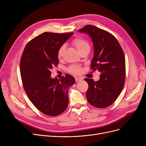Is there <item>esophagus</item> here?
I'll list each match as a JSON object with an SVG mask.
<instances>
[{
    "label": "esophagus",
    "instance_id": "esophagus-1",
    "mask_svg": "<svg viewBox=\"0 0 146 146\" xmlns=\"http://www.w3.org/2000/svg\"><path fill=\"white\" fill-rule=\"evenodd\" d=\"M82 79V78H78V77H76L75 78V80L76 82H78V81H80Z\"/></svg>",
    "mask_w": 146,
    "mask_h": 146
}]
</instances>
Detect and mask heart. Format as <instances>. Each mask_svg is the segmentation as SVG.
<instances>
[{"label": "heart", "instance_id": "b5f03b06", "mask_svg": "<svg viewBox=\"0 0 146 146\" xmlns=\"http://www.w3.org/2000/svg\"><path fill=\"white\" fill-rule=\"evenodd\" d=\"M73 44L78 49V50L80 52L81 51L86 49V48H90V45L89 42L83 38H76L72 41ZM66 49V45L63 44L61 46V47L58 48V52H57V56L60 58L62 57L64 52ZM68 72H70L73 74H79L82 71V68L79 66L76 65H72L69 67L67 69Z\"/></svg>", "mask_w": 146, "mask_h": 146}]
</instances>
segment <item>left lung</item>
Segmentation results:
<instances>
[{"instance_id":"1","label":"left lung","mask_w":146,"mask_h":146,"mask_svg":"<svg viewBox=\"0 0 146 146\" xmlns=\"http://www.w3.org/2000/svg\"><path fill=\"white\" fill-rule=\"evenodd\" d=\"M78 31L91 38L94 56L90 68L101 72L98 81L85 79L89 85L87 100L96 108H106L116 101L124 86L125 61L123 50L116 38L106 31L88 25Z\"/></svg>"}]
</instances>
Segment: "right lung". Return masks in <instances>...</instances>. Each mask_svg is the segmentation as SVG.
Here are the masks:
<instances>
[{
	"label": "right lung",
	"instance_id": "right-lung-1",
	"mask_svg": "<svg viewBox=\"0 0 146 146\" xmlns=\"http://www.w3.org/2000/svg\"><path fill=\"white\" fill-rule=\"evenodd\" d=\"M73 34L44 33L31 40L22 54L20 72L25 92L36 108L49 116L66 110L68 90L75 83L68 74L60 79L50 76L51 69L58 64V48Z\"/></svg>",
	"mask_w": 146,
	"mask_h": 146
}]
</instances>
